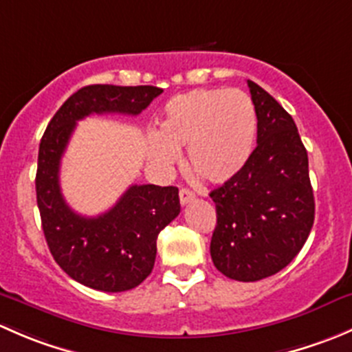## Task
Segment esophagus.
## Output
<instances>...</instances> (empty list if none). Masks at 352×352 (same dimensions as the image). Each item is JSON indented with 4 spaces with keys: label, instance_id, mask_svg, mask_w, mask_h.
<instances>
[{
    "label": "esophagus",
    "instance_id": "obj_1",
    "mask_svg": "<svg viewBox=\"0 0 352 352\" xmlns=\"http://www.w3.org/2000/svg\"><path fill=\"white\" fill-rule=\"evenodd\" d=\"M179 196H180V204H182V206L189 204V202H192L194 199H196V194H194L192 190H189V189H180Z\"/></svg>",
    "mask_w": 352,
    "mask_h": 352
}]
</instances>
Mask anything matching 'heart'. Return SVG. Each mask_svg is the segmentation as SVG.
<instances>
[{"mask_svg":"<svg viewBox=\"0 0 352 352\" xmlns=\"http://www.w3.org/2000/svg\"><path fill=\"white\" fill-rule=\"evenodd\" d=\"M255 138L257 112L247 94L201 88L166 102L148 155L166 168L177 162V151L187 148V170L206 184H223L245 168Z\"/></svg>","mask_w":352,"mask_h":352,"instance_id":"b5f03b06","label":"heart"}]
</instances>
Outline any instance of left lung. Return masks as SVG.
I'll list each match as a JSON object with an SVG mask.
<instances>
[{
    "instance_id": "1",
    "label": "left lung",
    "mask_w": 352,
    "mask_h": 352,
    "mask_svg": "<svg viewBox=\"0 0 352 352\" xmlns=\"http://www.w3.org/2000/svg\"><path fill=\"white\" fill-rule=\"evenodd\" d=\"M257 112V146L245 168L218 189L211 258L235 281H258L285 269L315 219L308 155L293 117L247 80Z\"/></svg>"
}]
</instances>
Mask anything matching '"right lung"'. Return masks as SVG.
Wrapping results in <instances>:
<instances>
[{"label":"right lung","mask_w":352,"mask_h":352,"mask_svg":"<svg viewBox=\"0 0 352 352\" xmlns=\"http://www.w3.org/2000/svg\"><path fill=\"white\" fill-rule=\"evenodd\" d=\"M162 88L88 85L71 95L47 124L38 146L37 206L52 257L69 278L91 289L120 293L151 274L158 233L179 216L177 187L131 186L104 214L87 218L66 204L59 166L78 120L90 113L138 116Z\"/></svg>","instance_id":"add662e5"}]
</instances>
